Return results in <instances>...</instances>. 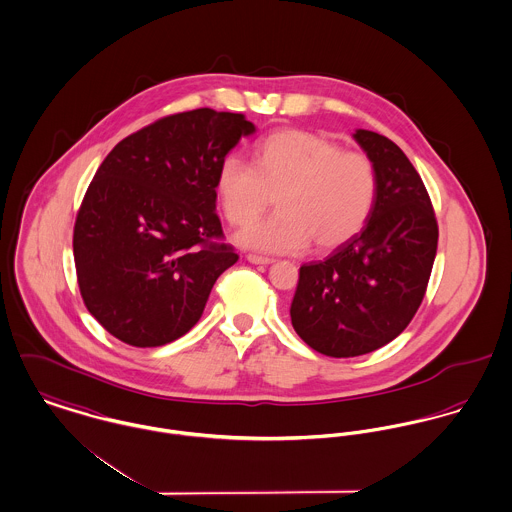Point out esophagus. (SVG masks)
<instances>
[{
  "mask_svg": "<svg viewBox=\"0 0 512 512\" xmlns=\"http://www.w3.org/2000/svg\"><path fill=\"white\" fill-rule=\"evenodd\" d=\"M247 261L253 265H273L275 263V259H271V257H261V255H253V253L247 255Z\"/></svg>",
  "mask_w": 512,
  "mask_h": 512,
  "instance_id": "esophagus-1",
  "label": "esophagus"
}]
</instances>
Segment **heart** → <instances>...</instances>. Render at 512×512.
<instances>
[{
  "label": "heart",
  "instance_id": "b5f03b06",
  "mask_svg": "<svg viewBox=\"0 0 512 512\" xmlns=\"http://www.w3.org/2000/svg\"><path fill=\"white\" fill-rule=\"evenodd\" d=\"M216 195L232 226L255 222L273 202L276 212L245 228L237 241L263 253H300L314 241L333 251L358 236L378 198V171L362 152L308 130H278L255 146L253 165L224 159Z\"/></svg>",
  "mask_w": 512,
  "mask_h": 512
}]
</instances>
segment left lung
Segmentation results:
<instances>
[{"label":"left lung","instance_id":"obj_1","mask_svg":"<svg viewBox=\"0 0 512 512\" xmlns=\"http://www.w3.org/2000/svg\"><path fill=\"white\" fill-rule=\"evenodd\" d=\"M374 161L378 198L364 230L327 259L300 267L290 306L296 333L317 353H372L409 325L433 271L438 224L413 163L390 138L356 130Z\"/></svg>","mask_w":512,"mask_h":512}]
</instances>
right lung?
Listing matches in <instances>:
<instances>
[{
    "label": "right lung",
    "mask_w": 512,
    "mask_h": 512,
    "mask_svg": "<svg viewBox=\"0 0 512 512\" xmlns=\"http://www.w3.org/2000/svg\"><path fill=\"white\" fill-rule=\"evenodd\" d=\"M253 132L241 113H177L120 140L97 169L74 261L85 308L118 341L146 349L183 337L239 259L216 214V173Z\"/></svg>",
    "instance_id": "add662e5"
}]
</instances>
